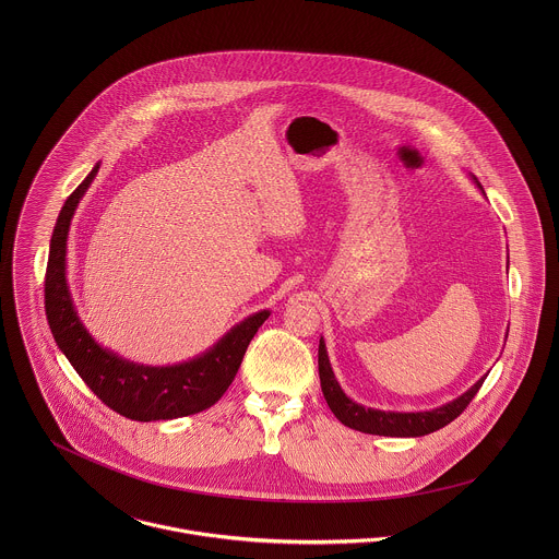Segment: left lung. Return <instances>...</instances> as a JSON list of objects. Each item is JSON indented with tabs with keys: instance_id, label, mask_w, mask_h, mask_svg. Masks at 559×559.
<instances>
[{
	"instance_id": "left-lung-1",
	"label": "left lung",
	"mask_w": 559,
	"mask_h": 559,
	"mask_svg": "<svg viewBox=\"0 0 559 559\" xmlns=\"http://www.w3.org/2000/svg\"><path fill=\"white\" fill-rule=\"evenodd\" d=\"M469 178L484 193V187L479 185L478 178L474 174H469ZM319 374L322 396L326 400L329 408L333 411V415L348 428H355V430L368 432V435H381V437H424V435H430V432L448 426L452 419H456L467 408V404L478 394V390L486 379V374H484L465 394H461L459 399L450 400L437 408H430V411H383V408L366 406L361 402L348 399L344 394V390L340 388L322 337H320L319 344Z\"/></svg>"
}]
</instances>
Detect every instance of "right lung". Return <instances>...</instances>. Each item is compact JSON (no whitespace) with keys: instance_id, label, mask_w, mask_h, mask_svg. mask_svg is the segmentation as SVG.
<instances>
[{"instance_id":"obj_1","label":"right lung","mask_w":559,"mask_h":559,"mask_svg":"<svg viewBox=\"0 0 559 559\" xmlns=\"http://www.w3.org/2000/svg\"><path fill=\"white\" fill-rule=\"evenodd\" d=\"M92 167L64 202L51 242L45 277V310L58 348L67 355L83 383L116 413L135 421L176 419L213 406L239 372L242 355L271 310H260L230 326L204 353L171 366H146L98 344L81 322L69 277L67 242L81 198L98 174Z\"/></svg>"}]
</instances>
